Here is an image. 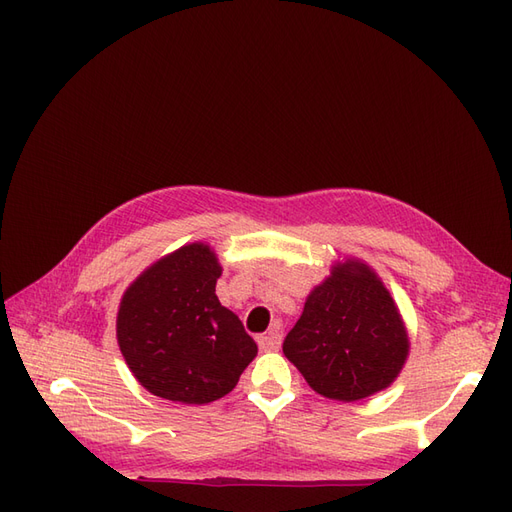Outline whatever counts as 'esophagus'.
<instances>
[{
	"instance_id": "esophagus-1",
	"label": "esophagus",
	"mask_w": 512,
	"mask_h": 512,
	"mask_svg": "<svg viewBox=\"0 0 512 512\" xmlns=\"http://www.w3.org/2000/svg\"><path fill=\"white\" fill-rule=\"evenodd\" d=\"M280 344H282V333H280V329H277V327H273L269 333L258 337V346H260L262 352L280 350Z\"/></svg>"
}]
</instances>
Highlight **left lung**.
I'll list each match as a JSON object with an SVG mask.
<instances>
[{
  "instance_id": "left-lung-1",
  "label": "left lung",
  "mask_w": 512,
  "mask_h": 512,
  "mask_svg": "<svg viewBox=\"0 0 512 512\" xmlns=\"http://www.w3.org/2000/svg\"><path fill=\"white\" fill-rule=\"evenodd\" d=\"M282 348L316 393L356 401L397 378L408 333L376 273L346 262L309 294Z\"/></svg>"
}]
</instances>
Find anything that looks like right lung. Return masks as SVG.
<instances>
[{
	"instance_id": "add662e5",
	"label": "right lung",
	"mask_w": 512,
	"mask_h": 512,
	"mask_svg": "<svg viewBox=\"0 0 512 512\" xmlns=\"http://www.w3.org/2000/svg\"><path fill=\"white\" fill-rule=\"evenodd\" d=\"M222 267L203 243L149 267L119 305L117 339L136 380L153 395L209 404L235 389L258 346L215 297Z\"/></svg>"
}]
</instances>
